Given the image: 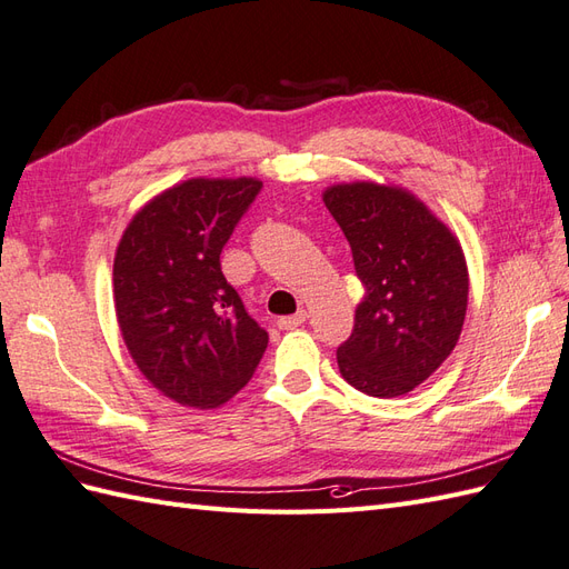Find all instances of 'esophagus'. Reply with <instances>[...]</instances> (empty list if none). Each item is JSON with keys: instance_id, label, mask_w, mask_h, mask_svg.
I'll return each instance as SVG.
<instances>
[{"instance_id": "obj_1", "label": "esophagus", "mask_w": 569, "mask_h": 569, "mask_svg": "<svg viewBox=\"0 0 569 569\" xmlns=\"http://www.w3.org/2000/svg\"><path fill=\"white\" fill-rule=\"evenodd\" d=\"M305 319H308V312H305V310H298L296 315L281 317V319H279V327H281V329H296V327L305 325Z\"/></svg>"}]
</instances>
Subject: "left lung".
I'll return each instance as SVG.
<instances>
[{"label":"left lung","instance_id":"obj_1","mask_svg":"<svg viewBox=\"0 0 569 569\" xmlns=\"http://www.w3.org/2000/svg\"><path fill=\"white\" fill-rule=\"evenodd\" d=\"M351 244L362 293L339 348L343 380L368 397L411 391L455 351L469 302L459 240L423 201L397 187L353 182L325 192Z\"/></svg>","mask_w":569,"mask_h":569}]
</instances>
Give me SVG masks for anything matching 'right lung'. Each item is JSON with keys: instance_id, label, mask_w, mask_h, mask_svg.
I'll use <instances>...</instances> for the list:
<instances>
[{"instance_id": "add662e5", "label": "right lung", "mask_w": 569, "mask_h": 569, "mask_svg": "<svg viewBox=\"0 0 569 569\" xmlns=\"http://www.w3.org/2000/svg\"><path fill=\"white\" fill-rule=\"evenodd\" d=\"M261 182L187 180L132 218L114 254V310L139 370L166 397L213 409L250 382L269 333L221 271Z\"/></svg>"}]
</instances>
